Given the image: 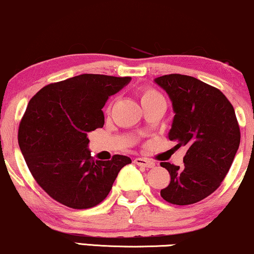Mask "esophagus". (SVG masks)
Listing matches in <instances>:
<instances>
[{
  "label": "esophagus",
  "instance_id": "esophagus-1",
  "mask_svg": "<svg viewBox=\"0 0 254 254\" xmlns=\"http://www.w3.org/2000/svg\"><path fill=\"white\" fill-rule=\"evenodd\" d=\"M134 163L143 168H153L155 166V162H154V161H151L149 159H144V157H136V159L134 160Z\"/></svg>",
  "mask_w": 254,
  "mask_h": 254
}]
</instances>
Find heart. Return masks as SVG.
<instances>
[{"label":"heart","mask_w":254,"mask_h":254,"mask_svg":"<svg viewBox=\"0 0 254 254\" xmlns=\"http://www.w3.org/2000/svg\"><path fill=\"white\" fill-rule=\"evenodd\" d=\"M139 94H140V99H141V104L142 105L146 103H149V101L163 99L162 94H161L159 91H156L155 88H153V87H142L140 90Z\"/></svg>","instance_id":"heart-1"}]
</instances>
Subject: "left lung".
<instances>
[{
  "label": "left lung",
  "mask_w": 254,
  "mask_h": 254,
  "mask_svg": "<svg viewBox=\"0 0 254 254\" xmlns=\"http://www.w3.org/2000/svg\"><path fill=\"white\" fill-rule=\"evenodd\" d=\"M155 83L169 95L175 113L168 139L187 147L184 166L161 162L170 183L161 190L176 205L199 202L225 179L240 143L235 110L218 88L184 74H166Z\"/></svg>",
  "instance_id": "obj_1"
}]
</instances>
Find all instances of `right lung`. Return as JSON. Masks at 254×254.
I'll use <instances>...</instances> for the list:
<instances>
[{
    "instance_id": "obj_1",
    "label": "right lung",
    "mask_w": 254,
    "mask_h": 254,
    "mask_svg": "<svg viewBox=\"0 0 254 254\" xmlns=\"http://www.w3.org/2000/svg\"><path fill=\"white\" fill-rule=\"evenodd\" d=\"M130 77L80 74L43 87L29 101L18 128V144L39 187L72 209L98 205L110 193L128 156L98 161L87 134L103 128V107Z\"/></svg>"
}]
</instances>
